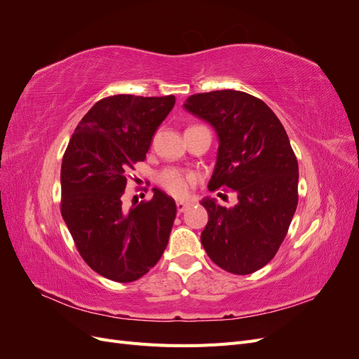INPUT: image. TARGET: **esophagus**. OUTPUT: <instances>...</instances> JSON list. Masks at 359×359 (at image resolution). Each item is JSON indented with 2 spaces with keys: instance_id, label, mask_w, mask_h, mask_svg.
Returning a JSON list of instances; mask_svg holds the SVG:
<instances>
[{
  "instance_id": "obj_1",
  "label": "esophagus",
  "mask_w": 359,
  "mask_h": 359,
  "mask_svg": "<svg viewBox=\"0 0 359 359\" xmlns=\"http://www.w3.org/2000/svg\"><path fill=\"white\" fill-rule=\"evenodd\" d=\"M190 206H191V202H187V201H178L177 202L178 212H184L187 208H190Z\"/></svg>"
}]
</instances>
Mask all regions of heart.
<instances>
[{
  "mask_svg": "<svg viewBox=\"0 0 359 359\" xmlns=\"http://www.w3.org/2000/svg\"><path fill=\"white\" fill-rule=\"evenodd\" d=\"M196 182V175L180 169H168L160 175V184L177 198H186Z\"/></svg>",
  "mask_w": 359,
  "mask_h": 359,
  "instance_id": "1",
  "label": "heart"
}]
</instances>
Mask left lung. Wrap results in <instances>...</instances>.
Wrapping results in <instances>:
<instances>
[{
    "label": "left lung",
    "mask_w": 359,
    "mask_h": 359,
    "mask_svg": "<svg viewBox=\"0 0 359 359\" xmlns=\"http://www.w3.org/2000/svg\"><path fill=\"white\" fill-rule=\"evenodd\" d=\"M184 109L219 139L210 191L226 186L238 199L231 208L201 201L208 211L202 245L227 273L252 274L276 256L298 205V161L286 130L262 100L243 91L193 94Z\"/></svg>",
    "instance_id": "1"
}]
</instances>
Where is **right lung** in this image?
Instances as JSON below:
<instances>
[{"label": "right lung", "instance_id": "1", "mask_svg": "<svg viewBox=\"0 0 359 359\" xmlns=\"http://www.w3.org/2000/svg\"><path fill=\"white\" fill-rule=\"evenodd\" d=\"M173 106V95L107 97L81 119L62 157V219L85 262L119 283L145 276L169 241L175 201L153 189V199L126 210L121 196Z\"/></svg>", "mask_w": 359, "mask_h": 359}]
</instances>
